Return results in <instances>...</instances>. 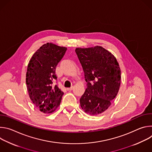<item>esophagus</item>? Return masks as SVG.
I'll list each match as a JSON object with an SVG mask.
<instances>
[{
    "label": "esophagus",
    "instance_id": "34e87169",
    "mask_svg": "<svg viewBox=\"0 0 152 152\" xmlns=\"http://www.w3.org/2000/svg\"><path fill=\"white\" fill-rule=\"evenodd\" d=\"M73 86H71L70 88H67V90L68 91H72V90H73Z\"/></svg>",
    "mask_w": 152,
    "mask_h": 152
}]
</instances>
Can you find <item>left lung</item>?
Instances as JSON below:
<instances>
[{"label":"left lung","instance_id":"left-lung-1","mask_svg":"<svg viewBox=\"0 0 152 152\" xmlns=\"http://www.w3.org/2000/svg\"><path fill=\"white\" fill-rule=\"evenodd\" d=\"M86 88L80 99L82 110L92 115L106 111L116 97L120 85L121 71L113 55L100 46L77 48Z\"/></svg>","mask_w":152,"mask_h":152}]
</instances>
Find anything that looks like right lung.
I'll use <instances>...</instances> for the list:
<instances>
[{
  "instance_id": "add662e5",
  "label": "right lung",
  "mask_w": 152,
  "mask_h": 152,
  "mask_svg": "<svg viewBox=\"0 0 152 152\" xmlns=\"http://www.w3.org/2000/svg\"><path fill=\"white\" fill-rule=\"evenodd\" d=\"M67 48L52 43L42 45L32 56L28 66L26 82L31 100L44 113H52L61 103L64 92L54 85L56 67Z\"/></svg>"
}]
</instances>
